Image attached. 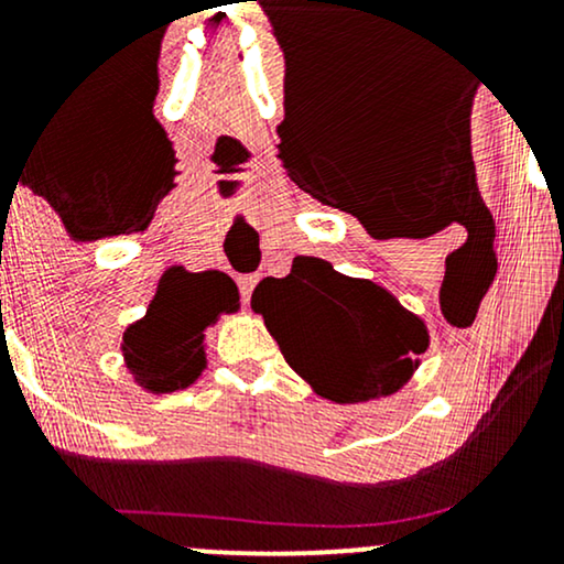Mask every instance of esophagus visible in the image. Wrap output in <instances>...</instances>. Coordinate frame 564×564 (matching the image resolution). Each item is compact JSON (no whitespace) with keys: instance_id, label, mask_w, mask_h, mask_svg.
Returning <instances> with one entry per match:
<instances>
[{"instance_id":"esophagus-1","label":"esophagus","mask_w":564,"mask_h":564,"mask_svg":"<svg viewBox=\"0 0 564 564\" xmlns=\"http://www.w3.org/2000/svg\"><path fill=\"white\" fill-rule=\"evenodd\" d=\"M254 286H257V275H241V278H238V289H241L243 304H249L251 291H254Z\"/></svg>"}]
</instances>
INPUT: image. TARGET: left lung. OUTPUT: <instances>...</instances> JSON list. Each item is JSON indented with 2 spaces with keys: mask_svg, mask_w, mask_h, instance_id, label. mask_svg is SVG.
Segmentation results:
<instances>
[{
  "mask_svg": "<svg viewBox=\"0 0 564 564\" xmlns=\"http://www.w3.org/2000/svg\"><path fill=\"white\" fill-rule=\"evenodd\" d=\"M286 364L315 394L339 405L390 398L411 381L430 347L426 323L368 278L296 257L286 278L251 294Z\"/></svg>",
  "mask_w": 564,
  "mask_h": 564,
  "instance_id": "left-lung-1",
  "label": "left lung"
}]
</instances>
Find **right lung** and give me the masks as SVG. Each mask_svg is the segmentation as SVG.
Returning a JSON list of instances; mask_svg holds the SVG:
<instances>
[{"label":"right lung","mask_w":564,"mask_h":564,"mask_svg":"<svg viewBox=\"0 0 564 564\" xmlns=\"http://www.w3.org/2000/svg\"><path fill=\"white\" fill-rule=\"evenodd\" d=\"M238 307V291L225 275L170 268L145 315L129 323L121 341L134 384L151 394L191 387L206 368V328Z\"/></svg>","instance_id":"obj_1"}]
</instances>
